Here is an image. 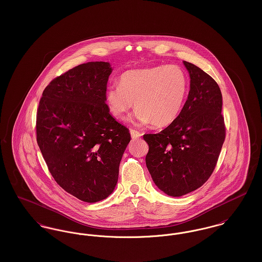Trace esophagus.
<instances>
[{
  "mask_svg": "<svg viewBox=\"0 0 262 262\" xmlns=\"http://www.w3.org/2000/svg\"><path fill=\"white\" fill-rule=\"evenodd\" d=\"M129 133H130V136H132L134 139H137V138H139V137L142 136V134L140 132L137 130V129H130Z\"/></svg>",
  "mask_w": 262,
  "mask_h": 262,
  "instance_id": "34e87169",
  "label": "esophagus"
}]
</instances>
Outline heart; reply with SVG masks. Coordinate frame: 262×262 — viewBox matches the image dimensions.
Here are the masks:
<instances>
[{"label":"heart","instance_id":"1","mask_svg":"<svg viewBox=\"0 0 262 262\" xmlns=\"http://www.w3.org/2000/svg\"><path fill=\"white\" fill-rule=\"evenodd\" d=\"M187 88V75L176 64L129 70L120 75L119 85L106 89L105 101L116 119H124L135 102L137 125L162 127L178 119Z\"/></svg>","mask_w":262,"mask_h":262}]
</instances>
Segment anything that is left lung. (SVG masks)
Wrapping results in <instances>:
<instances>
[{"instance_id": "obj_1", "label": "left lung", "mask_w": 262, "mask_h": 262, "mask_svg": "<svg viewBox=\"0 0 262 262\" xmlns=\"http://www.w3.org/2000/svg\"><path fill=\"white\" fill-rule=\"evenodd\" d=\"M190 84L178 119L162 132L144 135L145 162L154 184L170 196L201 187L211 176L225 140L222 93L211 76L184 61Z\"/></svg>"}]
</instances>
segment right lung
<instances>
[{
  "mask_svg": "<svg viewBox=\"0 0 262 262\" xmlns=\"http://www.w3.org/2000/svg\"><path fill=\"white\" fill-rule=\"evenodd\" d=\"M110 62L79 64L44 89L36 119L37 143L57 184L94 203L116 187L130 134L109 112L105 92Z\"/></svg>",
  "mask_w": 262,
  "mask_h": 262,
  "instance_id": "1",
  "label": "right lung"
}]
</instances>
